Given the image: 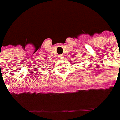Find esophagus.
Wrapping results in <instances>:
<instances>
[{
    "label": "esophagus",
    "instance_id": "34e87169",
    "mask_svg": "<svg viewBox=\"0 0 120 120\" xmlns=\"http://www.w3.org/2000/svg\"><path fill=\"white\" fill-rule=\"evenodd\" d=\"M59 57L61 59V58H63V55H59Z\"/></svg>",
    "mask_w": 120,
    "mask_h": 120
}]
</instances>
